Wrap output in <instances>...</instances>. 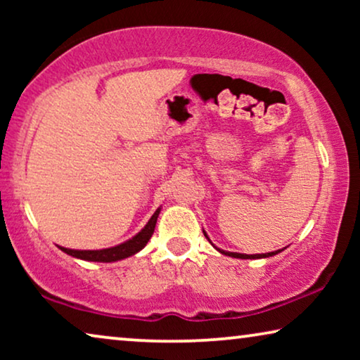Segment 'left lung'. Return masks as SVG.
Here are the masks:
<instances>
[{"instance_id":"obj_1","label":"left lung","mask_w":360,"mask_h":360,"mask_svg":"<svg viewBox=\"0 0 360 360\" xmlns=\"http://www.w3.org/2000/svg\"><path fill=\"white\" fill-rule=\"evenodd\" d=\"M203 234L206 236V239L210 240L208 234H206L205 231H203ZM214 248H216V245H214ZM283 249H285V248H283ZM283 249L274 250V252H267V254H239V252H229V250H223V249L216 248V250H219L221 254H224V255H229V257H234V259H265V257H274V255H277V254L282 252Z\"/></svg>"}]
</instances>
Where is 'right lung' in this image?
<instances>
[{"mask_svg": "<svg viewBox=\"0 0 360 360\" xmlns=\"http://www.w3.org/2000/svg\"><path fill=\"white\" fill-rule=\"evenodd\" d=\"M162 208H157L155 213L150 216V219L147 221V224L142 228L139 233H137L134 238L124 240V243L115 245V248H108V249H98V250H78V249H67L62 248V245H57L62 252H65L68 255L75 259H82V260H88V262H117V260L127 259L131 255H134L146 248V244L149 243V239L152 238L155 229V223L157 218H159Z\"/></svg>", "mask_w": 360, "mask_h": 360, "instance_id": "add662e5", "label": "right lung"}]
</instances>
